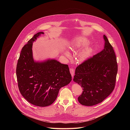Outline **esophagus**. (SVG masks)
I'll return each instance as SVG.
<instances>
[{
	"instance_id": "obj_1",
	"label": "esophagus",
	"mask_w": 130,
	"mask_h": 130,
	"mask_svg": "<svg viewBox=\"0 0 130 130\" xmlns=\"http://www.w3.org/2000/svg\"><path fill=\"white\" fill-rule=\"evenodd\" d=\"M70 73H71V74L72 75V76L73 77L74 75V69H73V68L70 69Z\"/></svg>"
}]
</instances>
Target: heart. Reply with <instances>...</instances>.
<instances>
[{
  "label": "heart",
  "mask_w": 130,
  "mask_h": 130,
  "mask_svg": "<svg viewBox=\"0 0 130 130\" xmlns=\"http://www.w3.org/2000/svg\"><path fill=\"white\" fill-rule=\"evenodd\" d=\"M89 43L88 40L85 38H82L76 40L74 42V45L75 48H82L87 45ZM93 52V50L91 47L87 46L85 47L81 52L79 53L78 57L80 60H83L88 57H89L92 55ZM66 55L67 56H70V55L68 52L66 53Z\"/></svg>",
  "instance_id": "b5f03b06"
}]
</instances>
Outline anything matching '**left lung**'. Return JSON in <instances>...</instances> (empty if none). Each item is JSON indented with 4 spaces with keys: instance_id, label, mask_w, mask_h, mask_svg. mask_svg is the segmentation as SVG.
I'll return each mask as SVG.
<instances>
[{
    "instance_id": "1",
    "label": "left lung",
    "mask_w": 130,
    "mask_h": 130,
    "mask_svg": "<svg viewBox=\"0 0 130 130\" xmlns=\"http://www.w3.org/2000/svg\"><path fill=\"white\" fill-rule=\"evenodd\" d=\"M104 49L78 65L73 79L83 89L79 103L92 106L102 102L113 91L118 72L117 58L113 47L104 35Z\"/></svg>"
}]
</instances>
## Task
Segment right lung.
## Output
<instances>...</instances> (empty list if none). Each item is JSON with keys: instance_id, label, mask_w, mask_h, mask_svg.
I'll return each instance as SVG.
<instances>
[{"instance_id": "right-lung-1", "label": "right lung", "mask_w": 130, "mask_h": 130, "mask_svg": "<svg viewBox=\"0 0 130 130\" xmlns=\"http://www.w3.org/2000/svg\"><path fill=\"white\" fill-rule=\"evenodd\" d=\"M42 34L44 33L39 32L34 35L22 47L16 73L21 95L30 104L43 107L55 102L59 89L72 80V75L68 65L56 59L34 61L32 43Z\"/></svg>"}]
</instances>
